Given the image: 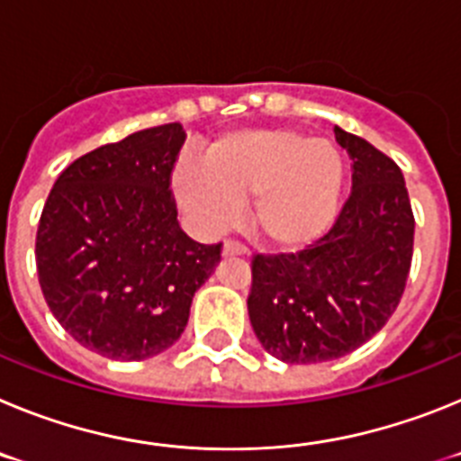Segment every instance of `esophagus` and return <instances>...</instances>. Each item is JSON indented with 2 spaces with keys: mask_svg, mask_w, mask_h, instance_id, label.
Here are the masks:
<instances>
[{
  "mask_svg": "<svg viewBox=\"0 0 461 461\" xmlns=\"http://www.w3.org/2000/svg\"><path fill=\"white\" fill-rule=\"evenodd\" d=\"M221 256H223V258H233V256H249V251L244 249L242 244L233 242V240H228V242L223 244Z\"/></svg>",
  "mask_w": 461,
  "mask_h": 461,
  "instance_id": "1",
  "label": "esophagus"
}]
</instances>
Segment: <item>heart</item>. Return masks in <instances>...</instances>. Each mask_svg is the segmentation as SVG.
I'll return each mask as SVG.
<instances>
[{
	"mask_svg": "<svg viewBox=\"0 0 461 461\" xmlns=\"http://www.w3.org/2000/svg\"><path fill=\"white\" fill-rule=\"evenodd\" d=\"M344 186V158L328 138L295 129H247L212 142L205 166L185 164L175 191L207 228L235 219L251 203V228L267 247L300 249L332 226Z\"/></svg>",
	"mask_w": 461,
	"mask_h": 461,
	"instance_id": "heart-1",
	"label": "heart"
}]
</instances>
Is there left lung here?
<instances>
[{"label": "left lung", "mask_w": 461, "mask_h": 461, "mask_svg": "<svg viewBox=\"0 0 461 461\" xmlns=\"http://www.w3.org/2000/svg\"><path fill=\"white\" fill-rule=\"evenodd\" d=\"M335 138L353 161L335 226L297 254L251 260V328L291 365L337 360L372 339L397 309L413 258L415 219L399 166L339 126Z\"/></svg>", "instance_id": "left-lung-1"}]
</instances>
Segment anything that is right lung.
<instances>
[{
  "instance_id": "1",
  "label": "right lung",
  "mask_w": 461,
  "mask_h": 461,
  "mask_svg": "<svg viewBox=\"0 0 461 461\" xmlns=\"http://www.w3.org/2000/svg\"><path fill=\"white\" fill-rule=\"evenodd\" d=\"M185 138L173 122L96 148L62 170L43 205V297L73 339L110 360L170 348L221 260V244L194 242L177 223L168 186Z\"/></svg>"
}]
</instances>
